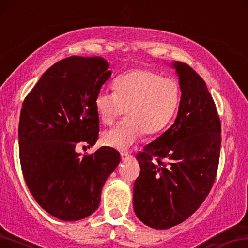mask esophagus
Returning <instances> with one entry per match:
<instances>
[{
  "instance_id": "34e87169",
  "label": "esophagus",
  "mask_w": 248,
  "mask_h": 248,
  "mask_svg": "<svg viewBox=\"0 0 248 248\" xmlns=\"http://www.w3.org/2000/svg\"><path fill=\"white\" fill-rule=\"evenodd\" d=\"M121 157H122V161H127V159H131L133 156L127 153V152H123V153H121Z\"/></svg>"
}]
</instances>
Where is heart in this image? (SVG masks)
<instances>
[{
    "mask_svg": "<svg viewBox=\"0 0 248 248\" xmlns=\"http://www.w3.org/2000/svg\"><path fill=\"white\" fill-rule=\"evenodd\" d=\"M114 90H101L95 97V108L105 125L113 124L124 112L127 114L102 136L104 144L120 151L127 150L144 132L147 135L161 132L172 120L181 100L176 79L147 68L117 78Z\"/></svg>",
    "mask_w": 248,
    "mask_h": 248,
    "instance_id": "obj_1",
    "label": "heart"
}]
</instances>
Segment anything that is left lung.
Returning a JSON list of instances; mask_svg holds the SVG:
<instances>
[{"mask_svg":"<svg viewBox=\"0 0 248 248\" xmlns=\"http://www.w3.org/2000/svg\"><path fill=\"white\" fill-rule=\"evenodd\" d=\"M173 67L182 92L176 120L136 155L140 173L133 206L140 222L155 230L178 225L201 206L214 184L222 142L206 83L187 64Z\"/></svg>","mask_w":248,"mask_h":248,"instance_id":"obj_1","label":"left lung"}]
</instances>
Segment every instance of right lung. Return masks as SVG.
Instances as JSON below:
<instances>
[{
  "label": "right lung",
  "instance_id": "add662e5",
  "mask_svg": "<svg viewBox=\"0 0 248 248\" xmlns=\"http://www.w3.org/2000/svg\"><path fill=\"white\" fill-rule=\"evenodd\" d=\"M100 58L70 56L41 76L23 102L18 147L23 177L40 206L61 220H78L96 211L102 187L121 161L112 147L81 155L93 146L100 119L95 97L112 72Z\"/></svg>",
  "mask_w": 248,
  "mask_h": 248
}]
</instances>
